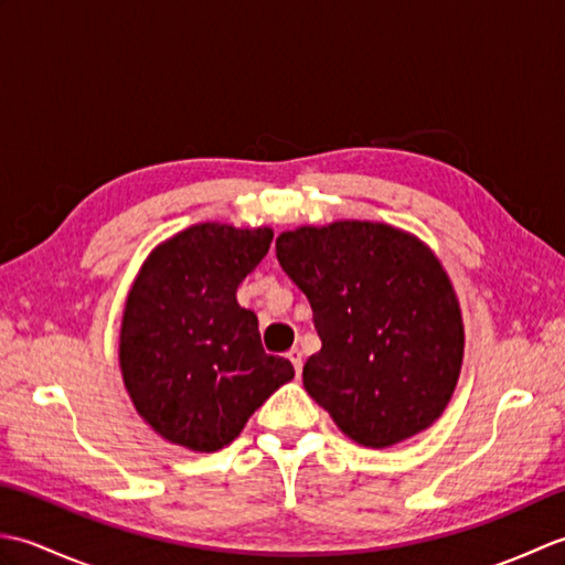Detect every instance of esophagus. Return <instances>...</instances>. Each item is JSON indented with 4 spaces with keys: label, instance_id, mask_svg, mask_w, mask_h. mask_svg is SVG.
I'll list each match as a JSON object with an SVG mask.
<instances>
[{
    "label": "esophagus",
    "instance_id": "1",
    "mask_svg": "<svg viewBox=\"0 0 565 565\" xmlns=\"http://www.w3.org/2000/svg\"><path fill=\"white\" fill-rule=\"evenodd\" d=\"M289 359H291V364L296 369V374L301 376V371H303V352L298 350V347H294V350L289 352Z\"/></svg>",
    "mask_w": 565,
    "mask_h": 565
}]
</instances>
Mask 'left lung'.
<instances>
[{
	"label": "left lung",
	"mask_w": 565,
	"mask_h": 565,
	"mask_svg": "<svg viewBox=\"0 0 565 565\" xmlns=\"http://www.w3.org/2000/svg\"><path fill=\"white\" fill-rule=\"evenodd\" d=\"M276 259L322 340L303 366L310 398L352 441L386 449L439 419L463 364L461 306L439 257L379 221L301 225Z\"/></svg>",
	"instance_id": "8db88e82"
}]
</instances>
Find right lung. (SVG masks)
<instances>
[{"instance_id": "1", "label": "right lung", "mask_w": 565, "mask_h": 565, "mask_svg": "<svg viewBox=\"0 0 565 565\" xmlns=\"http://www.w3.org/2000/svg\"><path fill=\"white\" fill-rule=\"evenodd\" d=\"M267 225L196 223L154 247L130 286L118 364L136 413L162 439L199 454L227 447L252 413L294 379L262 350L237 286L269 252Z\"/></svg>"}]
</instances>
